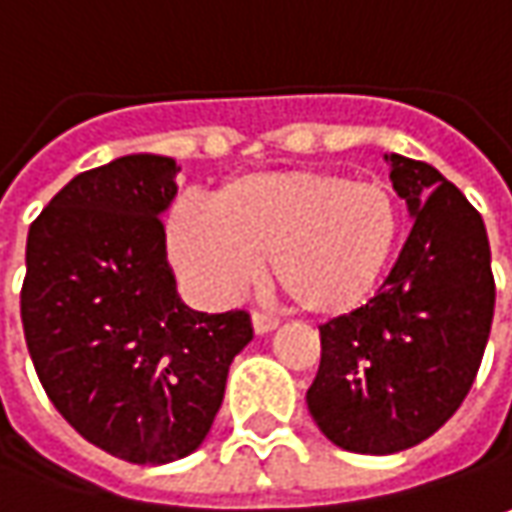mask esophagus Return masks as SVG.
Listing matches in <instances>:
<instances>
[{
	"mask_svg": "<svg viewBox=\"0 0 512 512\" xmlns=\"http://www.w3.org/2000/svg\"><path fill=\"white\" fill-rule=\"evenodd\" d=\"M252 328H255V334H269V331H274L277 328V320L274 317H269V314H252Z\"/></svg>",
	"mask_w": 512,
	"mask_h": 512,
	"instance_id": "esophagus-1",
	"label": "esophagus"
}]
</instances>
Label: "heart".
<instances>
[{"label": "heart", "instance_id": "b5f03b06", "mask_svg": "<svg viewBox=\"0 0 512 512\" xmlns=\"http://www.w3.org/2000/svg\"><path fill=\"white\" fill-rule=\"evenodd\" d=\"M397 238L394 189L328 169L249 172L209 206L178 201L164 221L169 260L201 300L229 303L269 257L274 283L317 317L365 303Z\"/></svg>", "mask_w": 512, "mask_h": 512}]
</instances>
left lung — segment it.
Here are the masks:
<instances>
[{
	"instance_id": "1",
	"label": "left lung",
	"mask_w": 512,
	"mask_h": 512,
	"mask_svg": "<svg viewBox=\"0 0 512 512\" xmlns=\"http://www.w3.org/2000/svg\"><path fill=\"white\" fill-rule=\"evenodd\" d=\"M414 218L391 274L360 309L320 326L306 402L337 448L388 456L425 442L482 365L496 283L482 215L425 161L385 155Z\"/></svg>"
}]
</instances>
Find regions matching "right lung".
I'll return each instance as SVG.
<instances>
[{"label": "right lung", "mask_w": 512, "mask_h": 512, "mask_svg": "<svg viewBox=\"0 0 512 512\" xmlns=\"http://www.w3.org/2000/svg\"><path fill=\"white\" fill-rule=\"evenodd\" d=\"M178 169L150 152L87 169L27 232L22 326L36 374L87 442L133 465L201 448L252 340L246 311H195L175 289L161 215Z\"/></svg>", "instance_id": "obj_1"}]
</instances>
